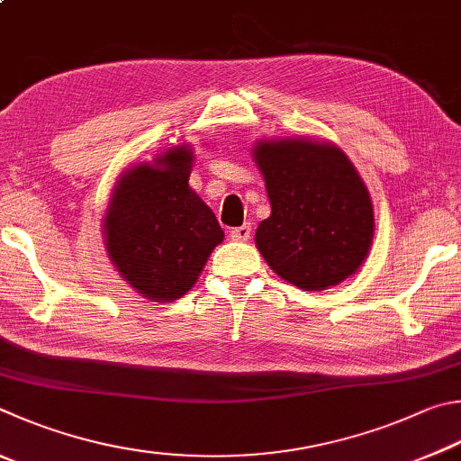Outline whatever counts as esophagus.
I'll list each match as a JSON object with an SVG mask.
<instances>
[{"label": "esophagus", "mask_w": 461, "mask_h": 461, "mask_svg": "<svg viewBox=\"0 0 461 461\" xmlns=\"http://www.w3.org/2000/svg\"><path fill=\"white\" fill-rule=\"evenodd\" d=\"M249 237H251V224H249V222L240 224V226H237V229L230 230L232 240H240V243H243V240H247Z\"/></svg>", "instance_id": "1"}]
</instances>
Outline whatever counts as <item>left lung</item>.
Instances as JSON below:
<instances>
[{
	"label": "left lung",
	"mask_w": 461,
	"mask_h": 461,
	"mask_svg": "<svg viewBox=\"0 0 461 461\" xmlns=\"http://www.w3.org/2000/svg\"><path fill=\"white\" fill-rule=\"evenodd\" d=\"M253 153L271 200L255 235L269 267L305 292L352 276L373 243L375 214L346 153L310 140L259 141Z\"/></svg>",
	"instance_id": "obj_1"
}]
</instances>
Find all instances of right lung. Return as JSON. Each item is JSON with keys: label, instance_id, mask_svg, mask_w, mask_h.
<instances>
[{"label": "right lung", "instance_id": "add662e5", "mask_svg": "<svg viewBox=\"0 0 461 461\" xmlns=\"http://www.w3.org/2000/svg\"><path fill=\"white\" fill-rule=\"evenodd\" d=\"M190 169L188 148H172L153 166L131 167L104 216L113 265L137 294L156 302L188 292L224 239L212 210L188 185Z\"/></svg>", "mask_w": 461, "mask_h": 461}]
</instances>
